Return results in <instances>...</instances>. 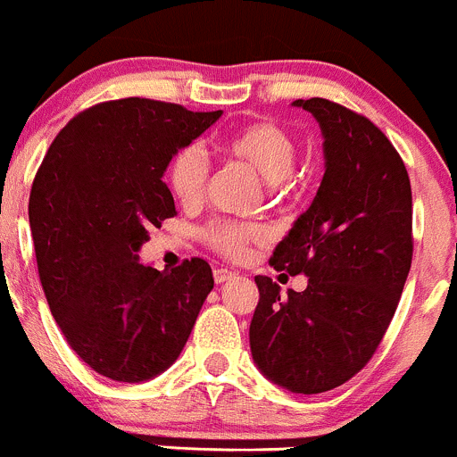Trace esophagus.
<instances>
[{"label": "esophagus", "mask_w": 457, "mask_h": 457, "mask_svg": "<svg viewBox=\"0 0 457 457\" xmlns=\"http://www.w3.org/2000/svg\"><path fill=\"white\" fill-rule=\"evenodd\" d=\"M230 277H235V272L228 270V268H215L213 270L215 284H224V281H228Z\"/></svg>", "instance_id": "esophagus-1"}]
</instances>
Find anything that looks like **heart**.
<instances>
[{
	"instance_id": "obj_1",
	"label": "heart",
	"mask_w": 457,
	"mask_h": 457,
	"mask_svg": "<svg viewBox=\"0 0 457 457\" xmlns=\"http://www.w3.org/2000/svg\"><path fill=\"white\" fill-rule=\"evenodd\" d=\"M220 152L230 160L246 164L263 182H268L272 194H284L293 185V167L297 160V143L293 134L272 120L242 125L220 140ZM209 182V164L200 149L182 147L173 154L167 167V185L171 195L187 209H194L204 200ZM202 239L213 251L228 260H244L255 244L268 239V230L262 224L235 222V220H213L202 228Z\"/></svg>"
}]
</instances>
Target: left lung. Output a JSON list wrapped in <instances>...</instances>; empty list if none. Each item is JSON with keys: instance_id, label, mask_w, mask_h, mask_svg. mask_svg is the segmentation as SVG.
Here are the masks:
<instances>
[{"instance_id": "obj_1", "label": "left lung", "mask_w": 457, "mask_h": 457, "mask_svg": "<svg viewBox=\"0 0 457 457\" xmlns=\"http://www.w3.org/2000/svg\"><path fill=\"white\" fill-rule=\"evenodd\" d=\"M323 134L326 173L312 204L277 244L270 266L305 275L281 297L257 275L253 361L295 394H321L368 365L383 341L411 268V185L403 158L370 119L328 101L299 98Z\"/></svg>"}]
</instances>
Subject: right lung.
Wrapping results in <instances>:
<instances>
[{
    "label": "right lung",
    "instance_id": "right-lung-1",
    "mask_svg": "<svg viewBox=\"0 0 457 457\" xmlns=\"http://www.w3.org/2000/svg\"><path fill=\"white\" fill-rule=\"evenodd\" d=\"M220 116L152 98L98 103L59 131L37 171L28 218L41 286L65 341L101 376L162 374L213 288L200 257L156 270L138 251L176 215L162 182L173 154Z\"/></svg>",
    "mask_w": 457,
    "mask_h": 457
}]
</instances>
